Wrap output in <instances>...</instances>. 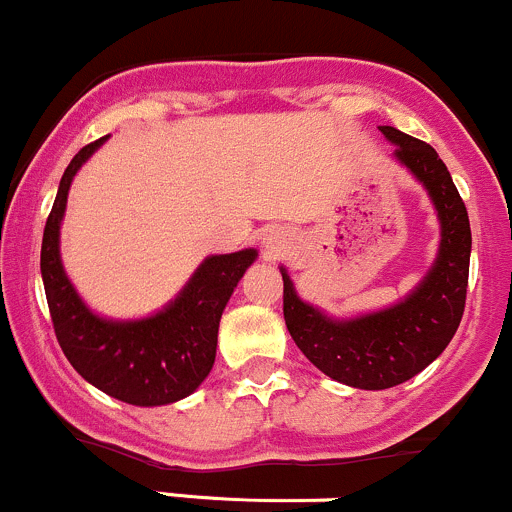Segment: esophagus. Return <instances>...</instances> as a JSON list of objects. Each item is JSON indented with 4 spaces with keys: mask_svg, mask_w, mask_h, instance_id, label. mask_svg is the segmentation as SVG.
<instances>
[{
    "mask_svg": "<svg viewBox=\"0 0 512 512\" xmlns=\"http://www.w3.org/2000/svg\"><path fill=\"white\" fill-rule=\"evenodd\" d=\"M263 246H266L268 256H283L285 249H288V239H285L283 232L273 229V232H268L266 239H263Z\"/></svg>",
    "mask_w": 512,
    "mask_h": 512,
    "instance_id": "obj_1",
    "label": "esophagus"
}]
</instances>
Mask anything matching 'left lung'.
<instances>
[{"label":"left lung","instance_id":"left-lung-1","mask_svg":"<svg viewBox=\"0 0 512 512\" xmlns=\"http://www.w3.org/2000/svg\"><path fill=\"white\" fill-rule=\"evenodd\" d=\"M393 158L410 170L437 210L439 251L430 273L398 305L334 320L298 298L283 273V315L298 349L324 376L344 386L383 390L410 381L452 342L466 305L471 227L466 205L437 151L393 126H378Z\"/></svg>","mask_w":512,"mask_h":512}]
</instances>
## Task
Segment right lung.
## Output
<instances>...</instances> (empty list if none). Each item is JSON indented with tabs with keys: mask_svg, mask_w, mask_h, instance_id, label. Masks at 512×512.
Wrapping results in <instances>:
<instances>
[{
	"mask_svg": "<svg viewBox=\"0 0 512 512\" xmlns=\"http://www.w3.org/2000/svg\"><path fill=\"white\" fill-rule=\"evenodd\" d=\"M104 141L107 136L75 153L43 229L41 276L48 310L60 349L87 383L129 405H168L188 398L212 371L222 312L258 254L244 249L207 256L178 298L144 320L95 315L65 276L60 222L75 173Z\"/></svg>",
	"mask_w": 512,
	"mask_h": 512,
	"instance_id": "obj_1",
	"label": "right lung"
}]
</instances>
